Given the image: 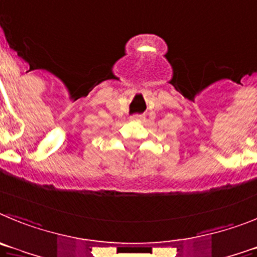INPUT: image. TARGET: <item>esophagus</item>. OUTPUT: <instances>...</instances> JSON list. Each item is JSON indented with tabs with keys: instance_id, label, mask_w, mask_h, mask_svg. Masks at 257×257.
Here are the masks:
<instances>
[{
	"instance_id": "esophagus-1",
	"label": "esophagus",
	"mask_w": 257,
	"mask_h": 257,
	"mask_svg": "<svg viewBox=\"0 0 257 257\" xmlns=\"http://www.w3.org/2000/svg\"><path fill=\"white\" fill-rule=\"evenodd\" d=\"M132 119H133V120H140L141 119V115H133V116H132Z\"/></svg>"
}]
</instances>
